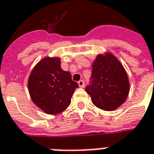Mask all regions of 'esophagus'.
I'll return each mask as SVG.
<instances>
[{"instance_id": "esophagus-1", "label": "esophagus", "mask_w": 154, "mask_h": 154, "mask_svg": "<svg viewBox=\"0 0 154 154\" xmlns=\"http://www.w3.org/2000/svg\"><path fill=\"white\" fill-rule=\"evenodd\" d=\"M78 85H79V87L82 88V87H85V82H84L82 80H80L79 82H78Z\"/></svg>"}]
</instances>
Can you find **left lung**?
Instances as JSON below:
<instances>
[{
    "instance_id": "1",
    "label": "left lung",
    "mask_w": 154,
    "mask_h": 154,
    "mask_svg": "<svg viewBox=\"0 0 154 154\" xmlns=\"http://www.w3.org/2000/svg\"><path fill=\"white\" fill-rule=\"evenodd\" d=\"M91 85L86 87L92 103L106 111L116 110L129 96L130 84L125 67L111 53L98 54L92 63Z\"/></svg>"
}]
</instances>
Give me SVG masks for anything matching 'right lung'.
<instances>
[{"label":"right lung","instance_id":"obj_1","mask_svg":"<svg viewBox=\"0 0 154 154\" xmlns=\"http://www.w3.org/2000/svg\"><path fill=\"white\" fill-rule=\"evenodd\" d=\"M78 84L61 67L58 57H44L32 69L28 79L31 100L48 115H57L69 106Z\"/></svg>","mask_w":154,"mask_h":154}]
</instances>
